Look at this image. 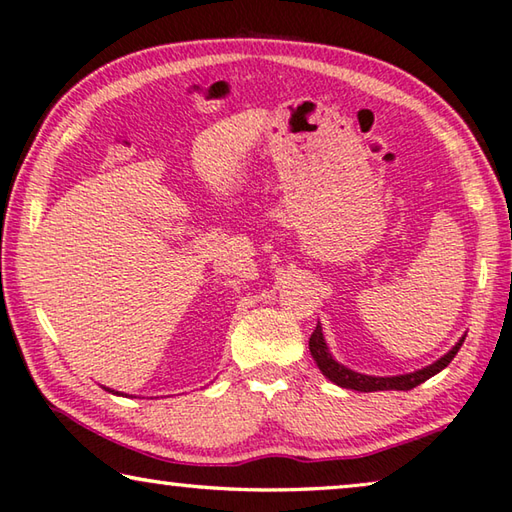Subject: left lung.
<instances>
[{"mask_svg":"<svg viewBox=\"0 0 512 512\" xmlns=\"http://www.w3.org/2000/svg\"><path fill=\"white\" fill-rule=\"evenodd\" d=\"M461 338L457 345H454L448 353H445L443 358H439L436 362H432L430 367H423L414 371V374H405V376H389V378H380V376H365V374H358V371H351L345 365H340L331 358V353L327 349V342H324L322 336V327L318 324L315 331L311 333L309 338V349H311V356L315 360V365L320 367V371L324 376H327L331 383H336L340 387H347V389H356V392H385V389H414L416 385L425 383L427 378H432L434 374H439L441 369H445L452 362V358L457 356V351L463 345Z\"/></svg>","mask_w":512,"mask_h":512,"instance_id":"left-lung-1","label":"left lung"}]
</instances>
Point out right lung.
I'll return each instance as SVG.
<instances>
[{
	"label": "right lung",
	"mask_w": 512,
	"mask_h": 512,
	"mask_svg": "<svg viewBox=\"0 0 512 512\" xmlns=\"http://www.w3.org/2000/svg\"><path fill=\"white\" fill-rule=\"evenodd\" d=\"M116 394H118V392H116Z\"/></svg>",
	"instance_id": "1"
}]
</instances>
